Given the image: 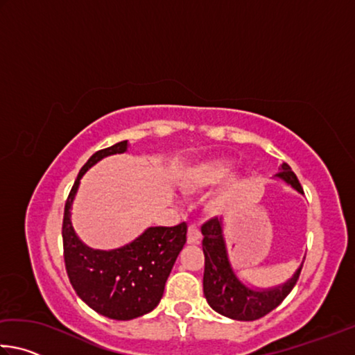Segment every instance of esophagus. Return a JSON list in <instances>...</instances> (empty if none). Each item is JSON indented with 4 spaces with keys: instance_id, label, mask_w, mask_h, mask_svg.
Here are the masks:
<instances>
[{
    "instance_id": "obj_1",
    "label": "esophagus",
    "mask_w": 355,
    "mask_h": 355,
    "mask_svg": "<svg viewBox=\"0 0 355 355\" xmlns=\"http://www.w3.org/2000/svg\"><path fill=\"white\" fill-rule=\"evenodd\" d=\"M202 239V233H200V228L197 227L196 224L189 225L188 228V243L189 244H197Z\"/></svg>"
}]
</instances>
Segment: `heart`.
<instances>
[{
	"label": "heart",
	"instance_id": "obj_1",
	"mask_svg": "<svg viewBox=\"0 0 355 355\" xmlns=\"http://www.w3.org/2000/svg\"><path fill=\"white\" fill-rule=\"evenodd\" d=\"M233 161L230 158H209L199 161V163L189 166L188 169L183 172L182 175V184L184 189H205L209 186L218 184L222 182L232 171ZM227 192H220V194L214 196L211 200L208 202V208L219 209L222 203L225 200Z\"/></svg>",
	"mask_w": 355,
	"mask_h": 355
}]
</instances>
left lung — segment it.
I'll return each instance as SVG.
<instances>
[{
  "mask_svg": "<svg viewBox=\"0 0 355 355\" xmlns=\"http://www.w3.org/2000/svg\"><path fill=\"white\" fill-rule=\"evenodd\" d=\"M275 178L291 186L299 194H304L297 177L286 163L280 166V172ZM202 248L205 254L203 294L209 307L219 315L236 321H255L280 305L296 285L304 261L290 279L271 288H257L239 279L228 258L222 218L205 222L202 225Z\"/></svg>",
  "mask_w": 355,
  "mask_h": 355,
  "instance_id": "left-lung-1",
  "label": "left lung"
}]
</instances>
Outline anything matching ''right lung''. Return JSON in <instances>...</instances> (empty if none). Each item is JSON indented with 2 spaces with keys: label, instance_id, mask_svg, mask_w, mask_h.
Segmentation results:
<instances>
[{
  "label": "right lung",
  "instance_id": "1",
  "mask_svg": "<svg viewBox=\"0 0 355 355\" xmlns=\"http://www.w3.org/2000/svg\"><path fill=\"white\" fill-rule=\"evenodd\" d=\"M127 150L128 141H122L87 159L65 202L62 222L64 260L71 286L92 310L117 321L147 315L159 304L188 232L186 222L148 227L131 243L111 250L92 249L78 238L71 225V205L83 175L106 156Z\"/></svg>",
  "mask_w": 355,
  "mask_h": 355
}]
</instances>
